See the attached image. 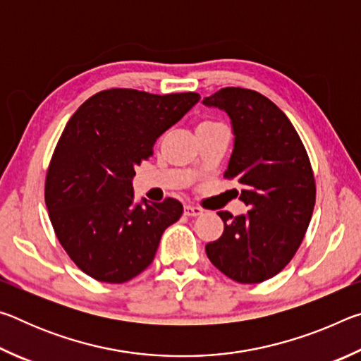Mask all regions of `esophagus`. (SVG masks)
<instances>
[{
    "instance_id": "esophagus-1",
    "label": "esophagus",
    "mask_w": 361,
    "mask_h": 361,
    "mask_svg": "<svg viewBox=\"0 0 361 361\" xmlns=\"http://www.w3.org/2000/svg\"><path fill=\"white\" fill-rule=\"evenodd\" d=\"M202 209L200 207H195V205H185V215L186 216H199L202 215Z\"/></svg>"
}]
</instances>
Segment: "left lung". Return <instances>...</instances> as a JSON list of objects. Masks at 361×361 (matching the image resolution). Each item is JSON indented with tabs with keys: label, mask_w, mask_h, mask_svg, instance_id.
Masks as SVG:
<instances>
[{
	"label": "left lung",
	"mask_w": 361,
	"mask_h": 361,
	"mask_svg": "<svg viewBox=\"0 0 361 361\" xmlns=\"http://www.w3.org/2000/svg\"><path fill=\"white\" fill-rule=\"evenodd\" d=\"M228 113L234 149L224 176L240 185L245 215L218 212L224 232L205 245L212 264L239 283L279 274L298 252L315 205L310 161L295 127L259 92L224 87L204 99Z\"/></svg>",
	"instance_id": "left-lung-1"
}]
</instances>
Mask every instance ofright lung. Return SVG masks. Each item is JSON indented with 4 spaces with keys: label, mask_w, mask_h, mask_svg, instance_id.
Returning a JSON list of instances; mask_svg holds the SVG:
<instances>
[{
    "label": "right lung",
    "mask_w": 361,
    "mask_h": 361,
    "mask_svg": "<svg viewBox=\"0 0 361 361\" xmlns=\"http://www.w3.org/2000/svg\"><path fill=\"white\" fill-rule=\"evenodd\" d=\"M200 95L109 89L71 116L49 164L44 199L59 242L99 282L124 283L148 267L183 205L133 202L135 167Z\"/></svg>",
    "instance_id": "obj_1"
}]
</instances>
